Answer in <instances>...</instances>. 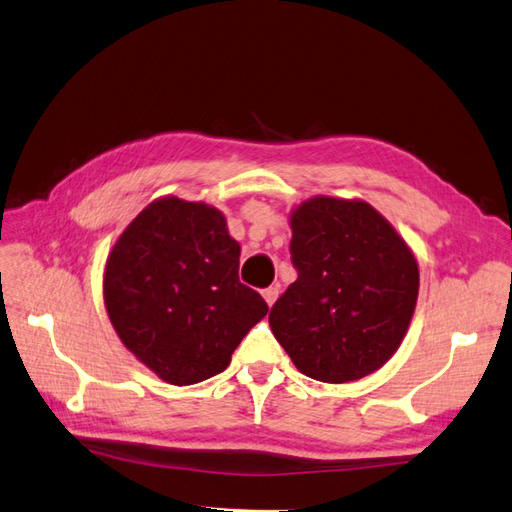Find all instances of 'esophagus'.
I'll list each match as a JSON object with an SVG mask.
<instances>
[{"mask_svg": "<svg viewBox=\"0 0 512 512\" xmlns=\"http://www.w3.org/2000/svg\"><path fill=\"white\" fill-rule=\"evenodd\" d=\"M262 295H264L268 306H273V303H275L277 297H279V286H268V288L262 292Z\"/></svg>", "mask_w": 512, "mask_h": 512, "instance_id": "obj_1", "label": "esophagus"}]
</instances>
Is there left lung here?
Listing matches in <instances>:
<instances>
[{
	"instance_id": "1",
	"label": "left lung",
	"mask_w": 512,
	"mask_h": 512,
	"mask_svg": "<svg viewBox=\"0 0 512 512\" xmlns=\"http://www.w3.org/2000/svg\"><path fill=\"white\" fill-rule=\"evenodd\" d=\"M290 284L268 321L301 374L350 383L383 367L405 339L418 264L394 226L363 200L312 198L290 217Z\"/></svg>"
}]
</instances>
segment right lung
<instances>
[{"mask_svg":"<svg viewBox=\"0 0 512 512\" xmlns=\"http://www.w3.org/2000/svg\"><path fill=\"white\" fill-rule=\"evenodd\" d=\"M239 244L224 215L202 202H151L118 237L103 295L116 334L171 385L224 372L268 312L237 275Z\"/></svg>","mask_w":512,"mask_h":512,"instance_id":"add662e5","label":"right lung"}]
</instances>
